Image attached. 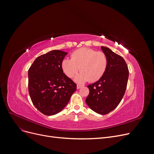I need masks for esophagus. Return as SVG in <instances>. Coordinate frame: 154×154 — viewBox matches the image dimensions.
<instances>
[{
    "instance_id": "1",
    "label": "esophagus",
    "mask_w": 154,
    "mask_h": 154,
    "mask_svg": "<svg viewBox=\"0 0 154 154\" xmlns=\"http://www.w3.org/2000/svg\"><path fill=\"white\" fill-rule=\"evenodd\" d=\"M82 87V85L78 84V85H77V89H80V88Z\"/></svg>"
}]
</instances>
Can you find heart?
<instances>
[{
  "label": "heart",
  "mask_w": 154,
  "mask_h": 154,
  "mask_svg": "<svg viewBox=\"0 0 154 154\" xmlns=\"http://www.w3.org/2000/svg\"><path fill=\"white\" fill-rule=\"evenodd\" d=\"M107 65L108 59L104 53L83 48L74 51L71 59L64 58L61 66L65 74L71 78L80 70L82 72L74 80L78 83H83L99 80L104 74Z\"/></svg>",
  "instance_id": "heart-1"
}]
</instances>
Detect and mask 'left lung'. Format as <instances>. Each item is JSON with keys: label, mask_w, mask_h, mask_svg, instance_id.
<instances>
[{"label": "left lung", "mask_w": 154, "mask_h": 154, "mask_svg": "<svg viewBox=\"0 0 154 154\" xmlns=\"http://www.w3.org/2000/svg\"><path fill=\"white\" fill-rule=\"evenodd\" d=\"M108 59L106 71L100 80L88 85L87 105L95 112L105 115L114 110L122 101L127 88L128 69L125 60L108 48L101 46Z\"/></svg>", "instance_id": "1"}]
</instances>
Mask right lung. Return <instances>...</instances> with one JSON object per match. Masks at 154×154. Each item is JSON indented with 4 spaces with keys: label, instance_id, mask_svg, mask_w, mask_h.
Instances as JSON below:
<instances>
[{
    "label": "right lung",
    "instance_id": "obj_1",
    "mask_svg": "<svg viewBox=\"0 0 154 154\" xmlns=\"http://www.w3.org/2000/svg\"><path fill=\"white\" fill-rule=\"evenodd\" d=\"M67 53L53 50L36 58L28 71L31 100L40 112L53 116L67 105L76 84L63 73L62 61Z\"/></svg>",
    "mask_w": 154,
    "mask_h": 154
}]
</instances>
